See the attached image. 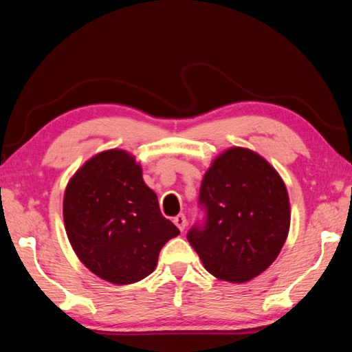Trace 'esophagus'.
<instances>
[{
  "mask_svg": "<svg viewBox=\"0 0 352 352\" xmlns=\"http://www.w3.org/2000/svg\"><path fill=\"white\" fill-rule=\"evenodd\" d=\"M174 223L178 226V230L183 231L184 226H186V216L184 214H178V216L174 217Z\"/></svg>",
  "mask_w": 352,
  "mask_h": 352,
  "instance_id": "1",
  "label": "esophagus"
}]
</instances>
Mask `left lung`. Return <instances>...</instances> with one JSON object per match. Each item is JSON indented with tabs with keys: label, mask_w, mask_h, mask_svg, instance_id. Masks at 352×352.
<instances>
[{
	"label": "left lung",
	"mask_w": 352,
	"mask_h": 352,
	"mask_svg": "<svg viewBox=\"0 0 352 352\" xmlns=\"http://www.w3.org/2000/svg\"><path fill=\"white\" fill-rule=\"evenodd\" d=\"M205 223L188 241L212 276L247 283L269 269L289 234L290 204L283 178L253 151L231 147L201 180Z\"/></svg>",
	"instance_id": "obj_1"
}]
</instances>
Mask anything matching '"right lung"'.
Listing matches in <instances>:
<instances>
[{"label": "right lung", "mask_w": 352, "mask_h": 352, "mask_svg": "<svg viewBox=\"0 0 352 352\" xmlns=\"http://www.w3.org/2000/svg\"><path fill=\"white\" fill-rule=\"evenodd\" d=\"M63 220L71 247L94 275L133 284L151 275L166 242L180 234L163 217L133 155L100 152L68 182Z\"/></svg>", "instance_id": "1"}]
</instances>
